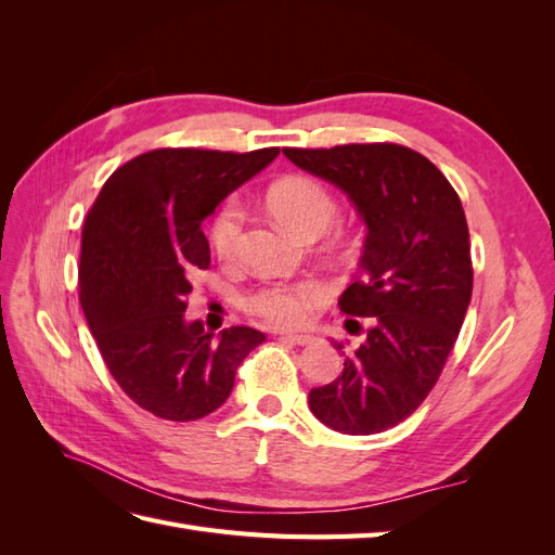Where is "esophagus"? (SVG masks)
Masks as SVG:
<instances>
[{
    "label": "esophagus",
    "instance_id": "1",
    "mask_svg": "<svg viewBox=\"0 0 555 555\" xmlns=\"http://www.w3.org/2000/svg\"><path fill=\"white\" fill-rule=\"evenodd\" d=\"M280 335H282L284 340H292L296 345H310V343H314V335H310V333H287V331H282Z\"/></svg>",
    "mask_w": 555,
    "mask_h": 555
}]
</instances>
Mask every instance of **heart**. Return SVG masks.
I'll return each mask as SVG.
<instances>
[{
	"mask_svg": "<svg viewBox=\"0 0 555 555\" xmlns=\"http://www.w3.org/2000/svg\"><path fill=\"white\" fill-rule=\"evenodd\" d=\"M266 206L275 222L296 238L322 236L338 215V204L322 182L308 176H292L273 182L266 192ZM243 201L231 196L210 222L208 238L222 261L238 257L245 231ZM324 289L317 282H271L247 298V308L273 324L296 326L306 322L310 306L322 298Z\"/></svg>",
	"mask_w": 555,
	"mask_h": 555,
	"instance_id": "1",
	"label": "heart"
}]
</instances>
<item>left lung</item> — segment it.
<instances>
[{
  "label": "left lung",
  "instance_id": "1",
  "mask_svg": "<svg viewBox=\"0 0 555 555\" xmlns=\"http://www.w3.org/2000/svg\"><path fill=\"white\" fill-rule=\"evenodd\" d=\"M284 155L343 190L367 236L361 278L338 306L371 317L343 375L317 386L312 414L345 435L393 428L422 405L438 382L473 298L469 233L456 190L424 155L396 143L284 147ZM354 322V319H349Z\"/></svg>",
  "mask_w": 555,
  "mask_h": 555
}]
</instances>
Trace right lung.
<instances>
[{
	"mask_svg": "<svg viewBox=\"0 0 555 555\" xmlns=\"http://www.w3.org/2000/svg\"><path fill=\"white\" fill-rule=\"evenodd\" d=\"M280 147L255 153L162 147L120 166L82 224L80 306L104 363L139 408L194 422L229 398L238 365L266 335L212 338L184 317L192 275L210 266L201 222Z\"/></svg>",
	"mask_w": 555,
	"mask_h": 555,
	"instance_id": "right-lung-1",
	"label": "right lung"
}]
</instances>
